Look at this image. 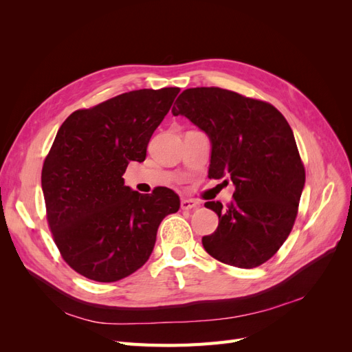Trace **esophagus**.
I'll use <instances>...</instances> for the list:
<instances>
[{
  "instance_id": "obj_1",
  "label": "esophagus",
  "mask_w": 352,
  "mask_h": 352,
  "mask_svg": "<svg viewBox=\"0 0 352 352\" xmlns=\"http://www.w3.org/2000/svg\"><path fill=\"white\" fill-rule=\"evenodd\" d=\"M198 207H199V202L195 199L182 198V201H180V208L182 210H195Z\"/></svg>"
}]
</instances>
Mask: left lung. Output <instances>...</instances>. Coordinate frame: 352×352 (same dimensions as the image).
I'll return each instance as SVG.
<instances>
[{
  "instance_id": "left-lung-1",
  "label": "left lung",
  "mask_w": 352,
  "mask_h": 352,
  "mask_svg": "<svg viewBox=\"0 0 352 352\" xmlns=\"http://www.w3.org/2000/svg\"><path fill=\"white\" fill-rule=\"evenodd\" d=\"M175 104L173 116H185L210 138L208 177L235 185L228 208L206 202L219 226L202 245L221 263L257 267L289 236L305 185L289 123L272 104L221 88L185 89Z\"/></svg>"
}]
</instances>
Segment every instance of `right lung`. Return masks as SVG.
<instances>
[{
	"instance_id": "add662e5",
	"label": "right lung",
	"mask_w": 352,
	"mask_h": 352,
	"mask_svg": "<svg viewBox=\"0 0 352 352\" xmlns=\"http://www.w3.org/2000/svg\"><path fill=\"white\" fill-rule=\"evenodd\" d=\"M179 88L138 89L72 113L42 167L52 236L70 267L91 280L116 282L146 263L162 220L180 199L168 188L140 194L122 177L142 163L154 131Z\"/></svg>"
}]
</instances>
